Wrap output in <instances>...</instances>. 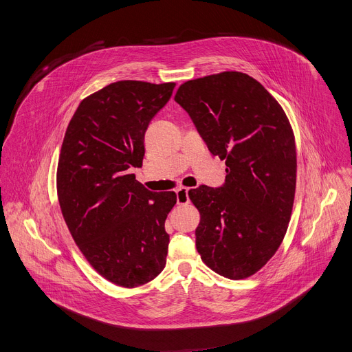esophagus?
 I'll list each match as a JSON object with an SVG mask.
<instances>
[{
  "label": "esophagus",
  "mask_w": 352,
  "mask_h": 352,
  "mask_svg": "<svg viewBox=\"0 0 352 352\" xmlns=\"http://www.w3.org/2000/svg\"><path fill=\"white\" fill-rule=\"evenodd\" d=\"M189 188L181 186L177 189V202L178 205H186L189 202V196H188Z\"/></svg>",
  "instance_id": "obj_1"
}]
</instances>
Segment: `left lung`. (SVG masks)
<instances>
[{"label":"left lung","instance_id":"obj_1","mask_svg":"<svg viewBox=\"0 0 352 352\" xmlns=\"http://www.w3.org/2000/svg\"><path fill=\"white\" fill-rule=\"evenodd\" d=\"M174 100L227 166L221 188L188 192L200 213L197 252L223 277L254 276L277 252L292 213L296 150L288 117L256 79L236 71L188 80Z\"/></svg>","mask_w":352,"mask_h":352}]
</instances>
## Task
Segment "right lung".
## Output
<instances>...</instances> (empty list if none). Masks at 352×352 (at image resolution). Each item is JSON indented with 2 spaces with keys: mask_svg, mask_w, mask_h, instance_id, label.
<instances>
[{
  "mask_svg": "<svg viewBox=\"0 0 352 352\" xmlns=\"http://www.w3.org/2000/svg\"><path fill=\"white\" fill-rule=\"evenodd\" d=\"M174 82L120 80L85 97L68 124L57 167V195L68 230L90 266L135 288L166 266L167 214L174 192L146 189L140 167L148 122L170 100Z\"/></svg>",
  "mask_w": 352,
  "mask_h": 352,
  "instance_id": "1",
  "label": "right lung"
}]
</instances>
